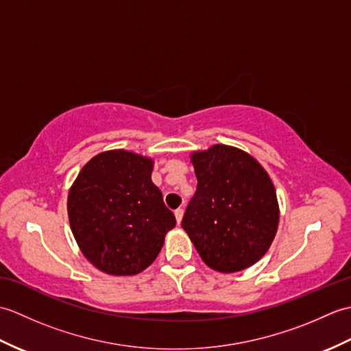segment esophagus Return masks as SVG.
Instances as JSON below:
<instances>
[{"label": "esophagus", "mask_w": 351, "mask_h": 351, "mask_svg": "<svg viewBox=\"0 0 351 351\" xmlns=\"http://www.w3.org/2000/svg\"><path fill=\"white\" fill-rule=\"evenodd\" d=\"M182 215H184V210H182V208H178V210H175V217H176L178 225H180V223H181Z\"/></svg>", "instance_id": "34e87169"}]
</instances>
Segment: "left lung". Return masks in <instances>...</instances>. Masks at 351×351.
Instances as JSON below:
<instances>
[{"label": "left lung", "instance_id": "1", "mask_svg": "<svg viewBox=\"0 0 351 351\" xmlns=\"http://www.w3.org/2000/svg\"><path fill=\"white\" fill-rule=\"evenodd\" d=\"M191 162L197 187L181 225L208 267L241 271L265 255L278 230L274 185L252 155L232 146L193 152Z\"/></svg>", "mask_w": 351, "mask_h": 351}]
</instances>
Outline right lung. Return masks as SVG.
Wrapping results in <instances>:
<instances>
[{
  "label": "right lung",
  "instance_id": "right-lung-1",
  "mask_svg": "<svg viewBox=\"0 0 351 351\" xmlns=\"http://www.w3.org/2000/svg\"><path fill=\"white\" fill-rule=\"evenodd\" d=\"M154 161L123 149L98 154L68 196L72 234L101 271L132 276L151 265L176 225L152 182Z\"/></svg>",
  "mask_w": 351,
  "mask_h": 351
}]
</instances>
